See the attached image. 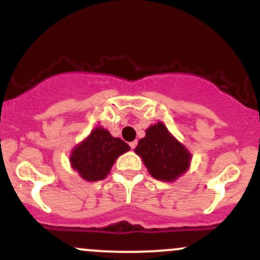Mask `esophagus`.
<instances>
[{"label": "esophagus", "mask_w": 260, "mask_h": 260, "mask_svg": "<svg viewBox=\"0 0 260 260\" xmlns=\"http://www.w3.org/2000/svg\"><path fill=\"white\" fill-rule=\"evenodd\" d=\"M129 146H131V148H132V150H135V147L137 146V141H133V142H131Z\"/></svg>", "instance_id": "esophagus-1"}]
</instances>
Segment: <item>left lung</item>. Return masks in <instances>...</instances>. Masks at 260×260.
<instances>
[{
  "label": "left lung",
  "instance_id": "8db88e82",
  "mask_svg": "<svg viewBox=\"0 0 260 260\" xmlns=\"http://www.w3.org/2000/svg\"><path fill=\"white\" fill-rule=\"evenodd\" d=\"M135 152L142 158L151 176L161 181L176 180L186 173L191 161L188 148L161 122L146 129V136L138 141Z\"/></svg>",
  "mask_w": 260,
  "mask_h": 260
}]
</instances>
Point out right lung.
<instances>
[{
  "instance_id": "right-lung-1",
  "label": "right lung",
  "mask_w": 260,
  "mask_h": 260,
  "mask_svg": "<svg viewBox=\"0 0 260 260\" xmlns=\"http://www.w3.org/2000/svg\"><path fill=\"white\" fill-rule=\"evenodd\" d=\"M129 150L124 141L113 137L108 129L95 127L84 141L75 146L70 162L84 180H103L112 170L115 160Z\"/></svg>"
}]
</instances>
